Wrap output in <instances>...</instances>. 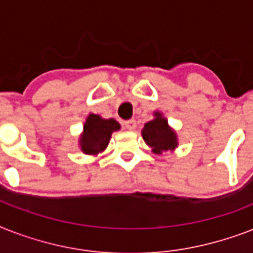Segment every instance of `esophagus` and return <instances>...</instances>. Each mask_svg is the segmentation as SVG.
Instances as JSON below:
<instances>
[{
    "instance_id": "34e87169",
    "label": "esophagus",
    "mask_w": 253,
    "mask_h": 253,
    "mask_svg": "<svg viewBox=\"0 0 253 253\" xmlns=\"http://www.w3.org/2000/svg\"><path fill=\"white\" fill-rule=\"evenodd\" d=\"M125 127H126L127 130L134 131L136 128V121L135 119H130V121H126L125 122Z\"/></svg>"
}]
</instances>
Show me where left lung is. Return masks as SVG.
I'll list each match as a JSON object with an SVG mask.
<instances>
[{"instance_id": "1", "label": "left lung", "mask_w": 253, "mask_h": 253, "mask_svg": "<svg viewBox=\"0 0 253 253\" xmlns=\"http://www.w3.org/2000/svg\"><path fill=\"white\" fill-rule=\"evenodd\" d=\"M142 136L147 146L156 155H162L167 151L173 152L178 147L176 131L169 126L168 119L160 111H155L154 119L144 125Z\"/></svg>"}]
</instances>
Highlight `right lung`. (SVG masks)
<instances>
[{
	"label": "right lung",
	"mask_w": 253,
	"mask_h": 253,
	"mask_svg": "<svg viewBox=\"0 0 253 253\" xmlns=\"http://www.w3.org/2000/svg\"><path fill=\"white\" fill-rule=\"evenodd\" d=\"M118 130H121V125L114 118L105 119L101 115L90 113L83 126V132L79 138V147L85 155L97 156L106 150L111 134Z\"/></svg>",
	"instance_id": "add662e5"
}]
</instances>
